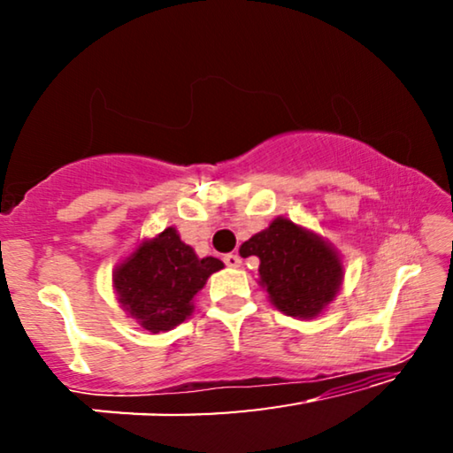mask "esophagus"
<instances>
[{
  "instance_id": "34e87169",
  "label": "esophagus",
  "mask_w": 453,
  "mask_h": 453,
  "mask_svg": "<svg viewBox=\"0 0 453 453\" xmlns=\"http://www.w3.org/2000/svg\"><path fill=\"white\" fill-rule=\"evenodd\" d=\"M225 264L228 265V268H239V265H241V257L237 256V253H226V256H225Z\"/></svg>"
}]
</instances>
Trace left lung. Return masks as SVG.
Returning <instances> with one entry per match:
<instances>
[{"instance_id": "8db88e82", "label": "left lung", "mask_w": 453, "mask_h": 453, "mask_svg": "<svg viewBox=\"0 0 453 453\" xmlns=\"http://www.w3.org/2000/svg\"><path fill=\"white\" fill-rule=\"evenodd\" d=\"M243 257H259V280L274 305L290 318H315L334 301L342 282L336 251L318 234L276 219L241 245Z\"/></svg>"}]
</instances>
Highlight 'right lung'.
<instances>
[{
  "mask_svg": "<svg viewBox=\"0 0 453 453\" xmlns=\"http://www.w3.org/2000/svg\"><path fill=\"white\" fill-rule=\"evenodd\" d=\"M220 259H200L179 239L173 226L157 239L146 241L115 272L119 303L140 321L144 330L157 334L183 324L194 311V296L208 276L222 268Z\"/></svg>",
  "mask_w": 453,
  "mask_h": 453,
  "instance_id": "right-lung-1",
  "label": "right lung"
}]
</instances>
